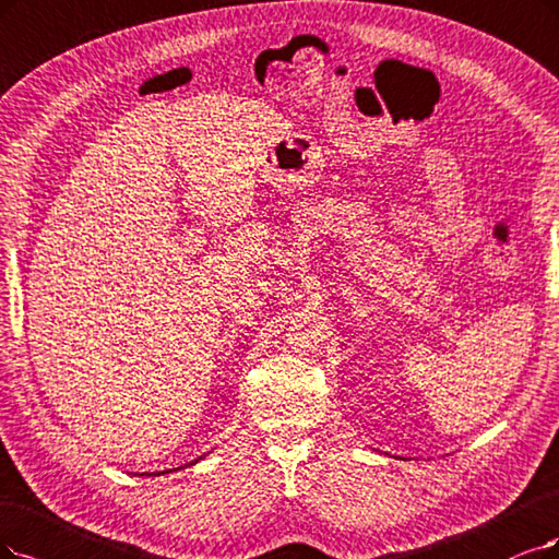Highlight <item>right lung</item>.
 <instances>
[{
	"label": "right lung",
	"instance_id": "add662e5",
	"mask_svg": "<svg viewBox=\"0 0 559 559\" xmlns=\"http://www.w3.org/2000/svg\"><path fill=\"white\" fill-rule=\"evenodd\" d=\"M156 474H158V472H156Z\"/></svg>",
	"mask_w": 559,
	"mask_h": 559
}]
</instances>
